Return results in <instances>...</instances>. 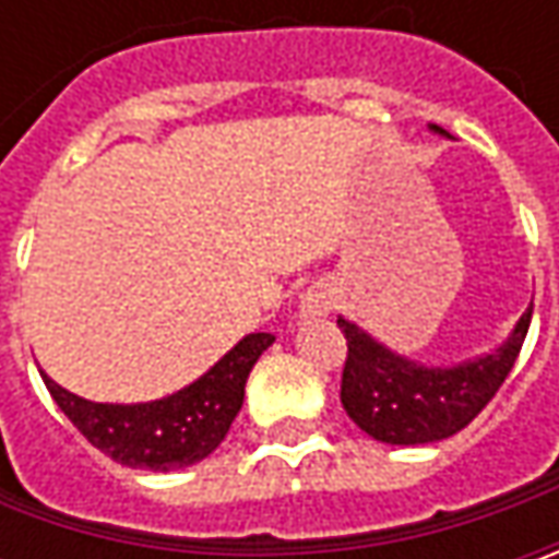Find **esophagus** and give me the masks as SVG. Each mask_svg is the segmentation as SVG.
<instances>
[{"instance_id": "34e87169", "label": "esophagus", "mask_w": 559, "mask_h": 559, "mask_svg": "<svg viewBox=\"0 0 559 559\" xmlns=\"http://www.w3.org/2000/svg\"><path fill=\"white\" fill-rule=\"evenodd\" d=\"M330 308H333V289L326 283H313L301 295V317H323Z\"/></svg>"}]
</instances>
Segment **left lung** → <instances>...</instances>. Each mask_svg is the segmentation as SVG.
I'll use <instances>...</instances> for the list:
<instances>
[{
  "instance_id": "1",
  "label": "left lung",
  "mask_w": 559,
  "mask_h": 559,
  "mask_svg": "<svg viewBox=\"0 0 559 559\" xmlns=\"http://www.w3.org/2000/svg\"><path fill=\"white\" fill-rule=\"evenodd\" d=\"M528 323L532 308L520 317L513 335L495 355L441 370L392 355L355 323L338 320V330L348 342L342 367V407L367 436L385 444L448 439L479 417V411L501 389L526 342Z\"/></svg>"
}]
</instances>
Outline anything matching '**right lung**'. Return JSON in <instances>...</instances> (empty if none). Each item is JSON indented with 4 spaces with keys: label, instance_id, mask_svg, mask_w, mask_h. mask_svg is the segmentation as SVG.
Instances as JSON below:
<instances>
[{
    "label": "right lung",
    "instance_id": "1",
    "mask_svg": "<svg viewBox=\"0 0 559 559\" xmlns=\"http://www.w3.org/2000/svg\"><path fill=\"white\" fill-rule=\"evenodd\" d=\"M270 345V333L246 335L202 379L152 404H93L71 395L46 373L43 382L61 414L102 454L133 469L170 473L204 461L226 439L242 407L248 373Z\"/></svg>",
    "mask_w": 559,
    "mask_h": 559
}]
</instances>
